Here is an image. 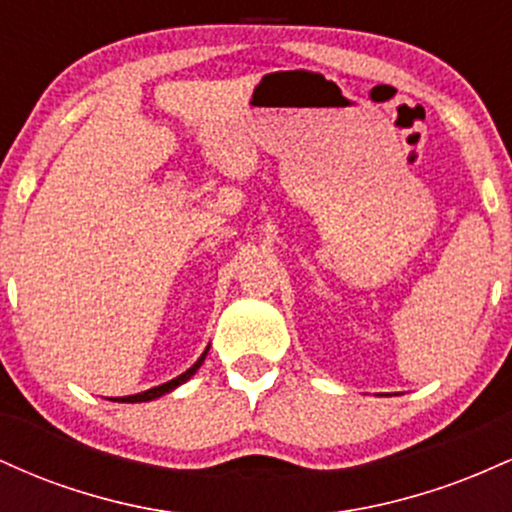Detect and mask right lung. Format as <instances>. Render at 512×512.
<instances>
[{
  "instance_id": "obj_1",
  "label": "right lung",
  "mask_w": 512,
  "mask_h": 512,
  "mask_svg": "<svg viewBox=\"0 0 512 512\" xmlns=\"http://www.w3.org/2000/svg\"><path fill=\"white\" fill-rule=\"evenodd\" d=\"M207 351H209V346L207 349H204V354L197 358L195 363H192L190 368L185 370V373H180L178 378H173V380H168V383H163V385H156V387H151V390H144V392H137V395H129V397H110L113 399V402H127V404H134V402H151V399H158V397H163V395H168V392H173L175 387H180L182 383H187V380L192 378V375L197 373L199 370V366H202L204 363V358H207Z\"/></svg>"
}]
</instances>
